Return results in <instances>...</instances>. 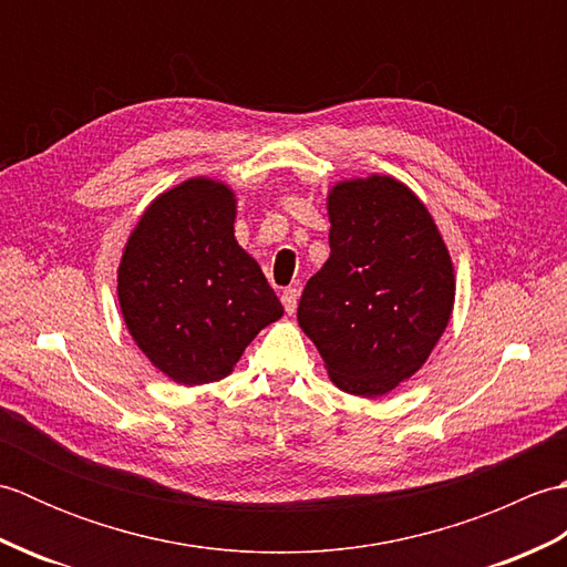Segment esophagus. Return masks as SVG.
Segmentation results:
<instances>
[{"label":"esophagus","mask_w":567,"mask_h":567,"mask_svg":"<svg viewBox=\"0 0 567 567\" xmlns=\"http://www.w3.org/2000/svg\"><path fill=\"white\" fill-rule=\"evenodd\" d=\"M297 299H299L297 287H287V290H282V307L287 315H292V311L297 309Z\"/></svg>","instance_id":"esophagus-1"}]
</instances>
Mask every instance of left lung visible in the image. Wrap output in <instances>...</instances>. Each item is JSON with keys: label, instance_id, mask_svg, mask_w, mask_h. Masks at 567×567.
I'll list each match as a JSON object with an SVG mask.
<instances>
[{"label": "left lung", "instance_id": "8db88e82", "mask_svg": "<svg viewBox=\"0 0 567 567\" xmlns=\"http://www.w3.org/2000/svg\"><path fill=\"white\" fill-rule=\"evenodd\" d=\"M331 256L297 321L339 390L382 396L426 363L451 321L455 275L429 209L390 175L336 183Z\"/></svg>", "mask_w": 567, "mask_h": 567}]
</instances>
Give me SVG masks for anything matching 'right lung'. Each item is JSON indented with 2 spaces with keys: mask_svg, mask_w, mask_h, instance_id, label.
Segmentation results:
<instances>
[{
  "mask_svg": "<svg viewBox=\"0 0 567 567\" xmlns=\"http://www.w3.org/2000/svg\"><path fill=\"white\" fill-rule=\"evenodd\" d=\"M234 221L231 187L185 179L148 204L118 262L128 333L163 375L187 388L226 378L285 311L260 265L238 246Z\"/></svg>",
  "mask_w": 567,
  "mask_h": 567,
  "instance_id": "obj_1",
  "label": "right lung"
}]
</instances>
